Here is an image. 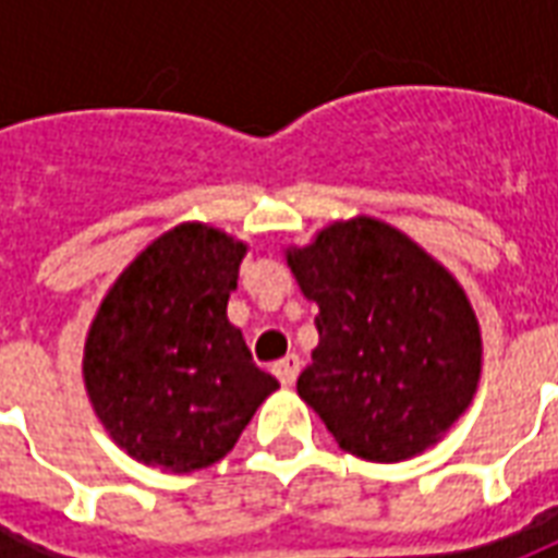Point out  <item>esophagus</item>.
Masks as SVG:
<instances>
[{"label":"esophagus","instance_id":"34e87169","mask_svg":"<svg viewBox=\"0 0 558 558\" xmlns=\"http://www.w3.org/2000/svg\"><path fill=\"white\" fill-rule=\"evenodd\" d=\"M275 376L280 379V386H292L295 379H299V371H302V359L295 355V352H290V355H283L280 362H275Z\"/></svg>","mask_w":558,"mask_h":558}]
</instances>
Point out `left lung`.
<instances>
[{
    "label": "left lung",
    "mask_w": 558,
    "mask_h": 558,
    "mask_svg": "<svg viewBox=\"0 0 558 558\" xmlns=\"http://www.w3.org/2000/svg\"><path fill=\"white\" fill-rule=\"evenodd\" d=\"M287 263L319 307L295 388L340 448L398 463L439 442L481 376L478 319L454 275L367 215L335 220Z\"/></svg>",
    "instance_id": "1"
}]
</instances>
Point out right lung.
Masks as SVG:
<instances>
[{
  "label": "right lung",
  "mask_w": 558,
  "mask_h": 558,
  "mask_svg": "<svg viewBox=\"0 0 558 558\" xmlns=\"http://www.w3.org/2000/svg\"><path fill=\"white\" fill-rule=\"evenodd\" d=\"M247 244L206 223L158 235L116 278L92 319L83 379L119 448L163 472L232 451L278 379L227 319Z\"/></svg>",
  "instance_id": "obj_1"
}]
</instances>
